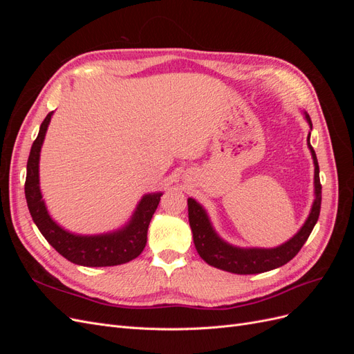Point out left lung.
Wrapping results in <instances>:
<instances>
[{"label": "left lung", "instance_id": "obj_1", "mask_svg": "<svg viewBox=\"0 0 354 354\" xmlns=\"http://www.w3.org/2000/svg\"><path fill=\"white\" fill-rule=\"evenodd\" d=\"M303 113L306 121L310 125V130H312V120H310L307 112ZM307 146L310 149V153H312L315 164V201L301 229L291 239L283 242L279 246H274V248H241V246H234L226 242L218 236L216 229L212 227V223L205 208L194 198L187 199L189 224L192 233H194V243L203 261L212 267H217L220 270H226L230 273L257 274L277 269V267H281L294 259L308 239L315 224L317 223L320 214V202H322L319 164L313 147L310 145V133L307 136Z\"/></svg>", "mask_w": 354, "mask_h": 354}]
</instances>
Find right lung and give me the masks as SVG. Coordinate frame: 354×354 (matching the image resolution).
Wrapping results in <instances>:
<instances>
[{
    "label": "right lung",
    "instance_id": "right-lung-1",
    "mask_svg": "<svg viewBox=\"0 0 354 354\" xmlns=\"http://www.w3.org/2000/svg\"><path fill=\"white\" fill-rule=\"evenodd\" d=\"M51 116L53 112L42 121L28 158L25 196L32 220L53 248L73 264L106 267L134 260L145 250L149 223L158 208L162 192L146 194L138 201L131 218L118 230L100 234H77L63 229L51 218L39 187V155Z\"/></svg>",
    "mask_w": 354,
    "mask_h": 354
}]
</instances>
